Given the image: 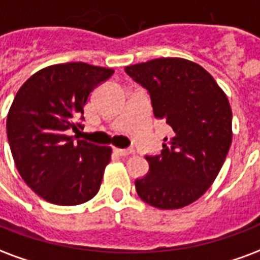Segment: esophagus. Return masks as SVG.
I'll return each instance as SVG.
<instances>
[{"label": "esophagus", "instance_id": "obj_1", "mask_svg": "<svg viewBox=\"0 0 260 260\" xmlns=\"http://www.w3.org/2000/svg\"><path fill=\"white\" fill-rule=\"evenodd\" d=\"M114 153L120 157H126V155L132 154V150L131 149H114Z\"/></svg>", "mask_w": 260, "mask_h": 260}]
</instances>
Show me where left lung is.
<instances>
[{
	"label": "left lung",
	"mask_w": 260,
	"mask_h": 260,
	"mask_svg": "<svg viewBox=\"0 0 260 260\" xmlns=\"http://www.w3.org/2000/svg\"><path fill=\"white\" fill-rule=\"evenodd\" d=\"M147 89L157 120L172 128L157 155H146L149 174L136 179L138 196L151 207L178 209L199 200L218 176L232 145V107L204 67L159 57L125 67Z\"/></svg>",
	"instance_id": "left-lung-1"
}]
</instances>
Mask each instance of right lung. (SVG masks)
I'll list each match as a JSON object with an SVG mask.
<instances>
[{
	"instance_id": "obj_1",
	"label": "right lung",
	"mask_w": 260,
	"mask_h": 260,
	"mask_svg": "<svg viewBox=\"0 0 260 260\" xmlns=\"http://www.w3.org/2000/svg\"><path fill=\"white\" fill-rule=\"evenodd\" d=\"M114 70L71 61L45 67L24 82L12 102L7 135L19 174L48 203L78 205L101 187L111 149L77 136L84 106Z\"/></svg>"
}]
</instances>
